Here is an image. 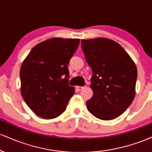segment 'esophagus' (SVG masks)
Masks as SVG:
<instances>
[{
	"mask_svg": "<svg viewBox=\"0 0 152 152\" xmlns=\"http://www.w3.org/2000/svg\"><path fill=\"white\" fill-rule=\"evenodd\" d=\"M83 88H84V87H83V86H76V88H77L78 91H81V90L83 89Z\"/></svg>",
	"mask_w": 152,
	"mask_h": 152,
	"instance_id": "esophagus-1",
	"label": "esophagus"
}]
</instances>
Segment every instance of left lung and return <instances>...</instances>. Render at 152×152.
<instances>
[{
    "label": "left lung",
    "instance_id": "obj_1",
    "mask_svg": "<svg viewBox=\"0 0 152 152\" xmlns=\"http://www.w3.org/2000/svg\"><path fill=\"white\" fill-rule=\"evenodd\" d=\"M81 48L93 75L87 109L95 117L111 120L123 114L135 96L137 69L118 43L104 38L82 40Z\"/></svg>",
    "mask_w": 152,
    "mask_h": 152
}]
</instances>
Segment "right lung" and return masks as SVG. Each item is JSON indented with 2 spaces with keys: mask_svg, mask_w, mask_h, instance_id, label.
Listing matches in <instances>:
<instances>
[{
  "mask_svg": "<svg viewBox=\"0 0 152 152\" xmlns=\"http://www.w3.org/2000/svg\"><path fill=\"white\" fill-rule=\"evenodd\" d=\"M80 39L53 38L38 43L23 62L20 71L21 95L40 117H58L75 93L69 85L68 64Z\"/></svg>",
  "mask_w": 152,
  "mask_h": 152,
  "instance_id": "obj_1",
  "label": "right lung"
}]
</instances>
